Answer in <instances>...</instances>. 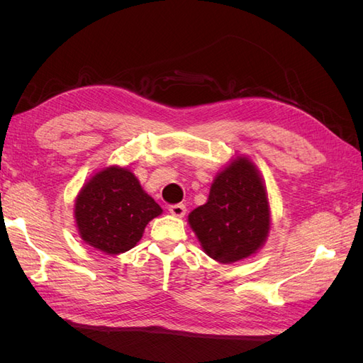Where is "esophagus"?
I'll return each mask as SVG.
<instances>
[{"label": "esophagus", "mask_w": 363, "mask_h": 363, "mask_svg": "<svg viewBox=\"0 0 363 363\" xmlns=\"http://www.w3.org/2000/svg\"><path fill=\"white\" fill-rule=\"evenodd\" d=\"M169 213L172 216H177V218H183L186 215V207L184 204H174L169 206Z\"/></svg>", "instance_id": "esophagus-1"}]
</instances>
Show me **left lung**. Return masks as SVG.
<instances>
[{
	"instance_id": "left-lung-1",
	"label": "left lung",
	"mask_w": 363,
	"mask_h": 363,
	"mask_svg": "<svg viewBox=\"0 0 363 363\" xmlns=\"http://www.w3.org/2000/svg\"><path fill=\"white\" fill-rule=\"evenodd\" d=\"M188 223L208 257L233 263L255 256L271 232L265 182L248 156L235 155L212 182L208 199L188 215Z\"/></svg>"
}]
</instances>
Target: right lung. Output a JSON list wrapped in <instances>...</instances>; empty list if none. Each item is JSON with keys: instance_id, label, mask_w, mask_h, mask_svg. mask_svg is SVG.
Returning a JSON list of instances; mask_svg holds the SVG:
<instances>
[{"instance_id": "add662e5", "label": "right lung", "mask_w": 363, "mask_h": 363, "mask_svg": "<svg viewBox=\"0 0 363 363\" xmlns=\"http://www.w3.org/2000/svg\"><path fill=\"white\" fill-rule=\"evenodd\" d=\"M127 167L108 164L95 171L74 200V219L86 245L108 256L133 248L151 219L162 215Z\"/></svg>"}]
</instances>
